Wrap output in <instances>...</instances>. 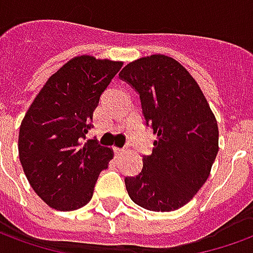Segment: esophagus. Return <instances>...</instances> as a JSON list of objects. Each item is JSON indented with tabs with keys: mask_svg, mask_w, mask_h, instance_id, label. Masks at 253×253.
Segmentation results:
<instances>
[{
	"mask_svg": "<svg viewBox=\"0 0 253 253\" xmlns=\"http://www.w3.org/2000/svg\"><path fill=\"white\" fill-rule=\"evenodd\" d=\"M114 153H116V154H123V153H125V150H124V149H114Z\"/></svg>",
	"mask_w": 253,
	"mask_h": 253,
	"instance_id": "obj_1",
	"label": "esophagus"
}]
</instances>
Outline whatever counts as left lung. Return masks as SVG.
I'll list each match as a JSON object with an SVG mask.
<instances>
[{"label":"left lung","mask_w":253,"mask_h":253,"mask_svg":"<svg viewBox=\"0 0 253 253\" xmlns=\"http://www.w3.org/2000/svg\"><path fill=\"white\" fill-rule=\"evenodd\" d=\"M120 78L139 93L144 123L157 135L140 173L125 177L126 191L144 210H177L210 176L219 151L216 118L196 80L172 57L137 59Z\"/></svg>","instance_id":"8db88e82"}]
</instances>
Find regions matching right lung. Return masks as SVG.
<instances>
[{
  "label": "right lung",
  "mask_w": 253,
  "mask_h": 253,
  "mask_svg": "<svg viewBox=\"0 0 253 253\" xmlns=\"http://www.w3.org/2000/svg\"><path fill=\"white\" fill-rule=\"evenodd\" d=\"M123 62L71 59L49 77L24 116L19 158L37 196L50 208L74 211L89 203L113 151L96 139L84 142L93 111Z\"/></svg>",
  "instance_id": "1"
}]
</instances>
